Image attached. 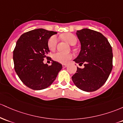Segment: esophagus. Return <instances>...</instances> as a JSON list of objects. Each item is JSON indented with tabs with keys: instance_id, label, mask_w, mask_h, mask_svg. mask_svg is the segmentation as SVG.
Listing matches in <instances>:
<instances>
[{
	"instance_id": "obj_1",
	"label": "esophagus",
	"mask_w": 123,
	"mask_h": 123,
	"mask_svg": "<svg viewBox=\"0 0 123 123\" xmlns=\"http://www.w3.org/2000/svg\"><path fill=\"white\" fill-rule=\"evenodd\" d=\"M67 64H62V66H63V67H64V68H65V67H67Z\"/></svg>"
}]
</instances>
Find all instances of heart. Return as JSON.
Listing matches in <instances>:
<instances>
[{
  "instance_id": "b5f03b06",
  "label": "heart",
  "mask_w": 123,
  "mask_h": 123,
  "mask_svg": "<svg viewBox=\"0 0 123 123\" xmlns=\"http://www.w3.org/2000/svg\"><path fill=\"white\" fill-rule=\"evenodd\" d=\"M64 40H65L67 43L70 45H74L77 43V38L74 34L71 33H66L62 36ZM57 43V38L56 36H52L48 41V47L49 49L53 50L56 48ZM72 53H64L62 52H57L53 53L52 55V58L55 61L60 63H66L68 60L72 59Z\"/></svg>"
}]
</instances>
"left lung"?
Masks as SVG:
<instances>
[{"label":"left lung","instance_id":"left-lung-1","mask_svg":"<svg viewBox=\"0 0 123 123\" xmlns=\"http://www.w3.org/2000/svg\"><path fill=\"white\" fill-rule=\"evenodd\" d=\"M76 34L81 43V50L74 61L84 64L77 67L72 80L77 88L84 91L98 90L106 82L113 68L112 48L101 33L84 28Z\"/></svg>","mask_w":123,"mask_h":123}]
</instances>
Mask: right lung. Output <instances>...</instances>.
I'll return each mask as SVG.
<instances>
[{
	"instance_id": "right-lung-1",
	"label": "right lung",
	"mask_w": 123,
	"mask_h": 123,
	"mask_svg": "<svg viewBox=\"0 0 123 123\" xmlns=\"http://www.w3.org/2000/svg\"><path fill=\"white\" fill-rule=\"evenodd\" d=\"M56 32L43 28L35 29L21 35L13 51L14 70L21 81L28 88L41 90L53 82L62 65L52 60V64H44L49 53L48 41ZM51 59V58H50Z\"/></svg>"
}]
</instances>
